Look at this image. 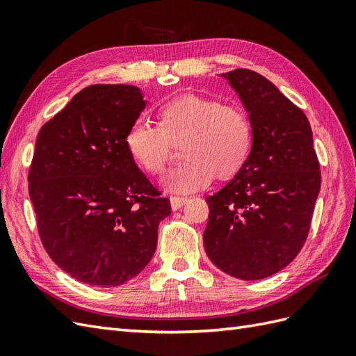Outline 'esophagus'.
Listing matches in <instances>:
<instances>
[{"label":"esophagus","instance_id":"1","mask_svg":"<svg viewBox=\"0 0 356 356\" xmlns=\"http://www.w3.org/2000/svg\"><path fill=\"white\" fill-rule=\"evenodd\" d=\"M186 202H188V198H185V197H170V204H171L172 211H179V209Z\"/></svg>","mask_w":356,"mask_h":356}]
</instances>
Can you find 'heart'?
<instances>
[{
    "instance_id": "heart-1",
    "label": "heart",
    "mask_w": 356,
    "mask_h": 356,
    "mask_svg": "<svg viewBox=\"0 0 356 356\" xmlns=\"http://www.w3.org/2000/svg\"><path fill=\"white\" fill-rule=\"evenodd\" d=\"M159 127L136 122L126 135V147L149 175H162L171 144H180L185 158L163 177L170 193L191 194L206 188L215 175L230 179L247 162L252 145L248 114L220 99L184 95L170 100L159 113Z\"/></svg>"
}]
</instances>
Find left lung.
<instances>
[{"label": "left lung", "mask_w": 356, "mask_h": 356, "mask_svg": "<svg viewBox=\"0 0 356 356\" xmlns=\"http://www.w3.org/2000/svg\"><path fill=\"white\" fill-rule=\"evenodd\" d=\"M252 126L247 162L209 195L207 257L229 275L254 281L286 268L302 248L321 191L313 132L302 109L250 69L221 74Z\"/></svg>", "instance_id": "1"}]
</instances>
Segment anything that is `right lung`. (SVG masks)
<instances>
[{"mask_svg": "<svg viewBox=\"0 0 356 356\" xmlns=\"http://www.w3.org/2000/svg\"><path fill=\"white\" fill-rule=\"evenodd\" d=\"M145 105L135 86H90L35 140L29 189L40 239L56 265L84 284L115 287L138 275L171 213L126 147Z\"/></svg>", "mask_w": 356, "mask_h": 356, "instance_id": "obj_1", "label": "right lung"}]
</instances>
